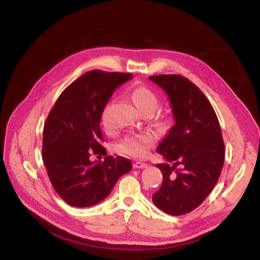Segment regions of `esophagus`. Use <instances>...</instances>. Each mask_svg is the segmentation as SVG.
Listing matches in <instances>:
<instances>
[{"mask_svg": "<svg viewBox=\"0 0 260 260\" xmlns=\"http://www.w3.org/2000/svg\"><path fill=\"white\" fill-rule=\"evenodd\" d=\"M147 167V164L145 162H141V161H137L133 164V168L136 169H141V168H146Z\"/></svg>", "mask_w": 260, "mask_h": 260, "instance_id": "esophagus-1", "label": "esophagus"}]
</instances>
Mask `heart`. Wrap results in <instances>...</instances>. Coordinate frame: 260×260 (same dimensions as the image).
I'll return each instance as SVG.
<instances>
[{"instance_id": "b5f03b06", "label": "heart", "mask_w": 260, "mask_h": 260, "mask_svg": "<svg viewBox=\"0 0 260 260\" xmlns=\"http://www.w3.org/2000/svg\"><path fill=\"white\" fill-rule=\"evenodd\" d=\"M131 99L141 114H152L158 107L159 101L156 94L144 86H140L132 91ZM101 123L103 129L109 133L114 130L111 118V106L106 105L101 113ZM154 144V137L149 133H141L124 138L117 144L118 152L135 158H143Z\"/></svg>"}]
</instances>
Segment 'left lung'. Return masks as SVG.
<instances>
[{"label":"left lung","mask_w":260,"mask_h":260,"mask_svg":"<svg viewBox=\"0 0 260 260\" xmlns=\"http://www.w3.org/2000/svg\"><path fill=\"white\" fill-rule=\"evenodd\" d=\"M149 80L166 92L176 120L157 147L167 162L156 165L162 183L152 201L166 214L181 216L201 205L221 174V129L207 98L185 77L159 75Z\"/></svg>","instance_id":"obj_1"}]
</instances>
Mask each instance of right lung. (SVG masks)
<instances>
[{"label": "right lung", "instance_id": "obj_1", "mask_svg": "<svg viewBox=\"0 0 260 260\" xmlns=\"http://www.w3.org/2000/svg\"><path fill=\"white\" fill-rule=\"evenodd\" d=\"M131 78V74L91 70L61 92L46 118L43 162L54 190L69 205H95L132 169L131 161L121 156L90 160L92 152L107 155L102 145L101 113L116 88Z\"/></svg>", "mask_w": 260, "mask_h": 260}]
</instances>
